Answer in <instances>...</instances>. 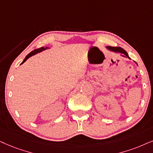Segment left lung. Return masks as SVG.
Segmentation results:
<instances>
[{
    "label": "left lung",
    "instance_id": "8db88e82",
    "mask_svg": "<svg viewBox=\"0 0 153 153\" xmlns=\"http://www.w3.org/2000/svg\"><path fill=\"white\" fill-rule=\"evenodd\" d=\"M106 48L108 50H109L110 51H113V52H115V53H121V56H123V57H125V58H127V59H131V58L128 56V53H127L126 51H125L124 49H122L121 47H114V46H106ZM135 63H136V65H138V64H137V63L136 62V61H134Z\"/></svg>",
    "mask_w": 153,
    "mask_h": 153
}]
</instances>
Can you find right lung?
Returning a JSON list of instances; mask_svg holds the SVG:
<instances>
[{"label":"right lung","instance_id":"1","mask_svg":"<svg viewBox=\"0 0 153 153\" xmlns=\"http://www.w3.org/2000/svg\"><path fill=\"white\" fill-rule=\"evenodd\" d=\"M50 49V47H47V46H45V47H44V46H42V47H41V48H39V49H35V50H34V51H32V52H30V53L28 54L27 56L26 57H25V59L23 60V61L22 63H21V64H22L23 63H25V61H27V60L29 58H30L31 56H34V55H36V54H37V53H41V52H42V51H45V50H46V49ZM20 64V65H21Z\"/></svg>","mask_w":153,"mask_h":153}]
</instances>
